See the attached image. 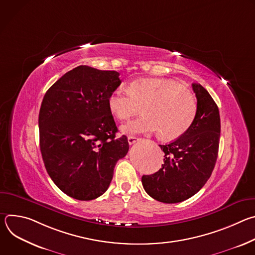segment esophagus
I'll return each mask as SVG.
<instances>
[{
	"mask_svg": "<svg viewBox=\"0 0 255 255\" xmlns=\"http://www.w3.org/2000/svg\"><path fill=\"white\" fill-rule=\"evenodd\" d=\"M137 140H138V138L135 137V136H129V137H128V143H129L130 145L134 144Z\"/></svg>",
	"mask_w": 255,
	"mask_h": 255,
	"instance_id": "esophagus-1",
	"label": "esophagus"
}]
</instances>
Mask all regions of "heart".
I'll use <instances>...</instances> for the list:
<instances>
[{"label": "heart", "mask_w": 255, "mask_h": 255, "mask_svg": "<svg viewBox=\"0 0 255 255\" xmlns=\"http://www.w3.org/2000/svg\"><path fill=\"white\" fill-rule=\"evenodd\" d=\"M108 108L119 120L143 115L121 127L125 134L159 131V136L172 140L185 134L197 114L194 95L178 83L167 79H139L128 89H115L108 97Z\"/></svg>", "instance_id": "heart-1"}]
</instances>
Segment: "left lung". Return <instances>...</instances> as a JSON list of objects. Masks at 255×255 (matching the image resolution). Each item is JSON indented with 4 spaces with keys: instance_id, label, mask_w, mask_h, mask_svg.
<instances>
[{
    "instance_id": "8db88e82",
    "label": "left lung",
    "mask_w": 255,
    "mask_h": 255,
    "mask_svg": "<svg viewBox=\"0 0 255 255\" xmlns=\"http://www.w3.org/2000/svg\"><path fill=\"white\" fill-rule=\"evenodd\" d=\"M192 86L197 97L193 124L174 141L159 145L164 152V163L155 173L141 178L145 192L166 204L183 202L197 194L210 178L218 157L219 109L204 87Z\"/></svg>"
}]
</instances>
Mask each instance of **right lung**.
Returning a JSON list of instances; mask_svg holds the SVG:
<instances>
[{"label": "right lung", "instance_id": "obj_1", "mask_svg": "<svg viewBox=\"0 0 255 255\" xmlns=\"http://www.w3.org/2000/svg\"><path fill=\"white\" fill-rule=\"evenodd\" d=\"M115 70L80 65L46 92L39 112V142L45 168L67 196L91 201L110 186L129 144L118 132L108 97L121 81Z\"/></svg>", "mask_w": 255, "mask_h": 255}]
</instances>
